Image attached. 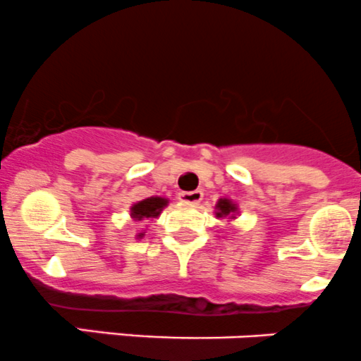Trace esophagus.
Masks as SVG:
<instances>
[{
    "label": "esophagus",
    "mask_w": 361,
    "mask_h": 361,
    "mask_svg": "<svg viewBox=\"0 0 361 361\" xmlns=\"http://www.w3.org/2000/svg\"><path fill=\"white\" fill-rule=\"evenodd\" d=\"M177 200H179L180 203H184V205H198V203L203 200V192L202 191L179 192Z\"/></svg>",
    "instance_id": "1"
}]
</instances>
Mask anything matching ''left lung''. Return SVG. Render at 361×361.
<instances>
[{"label":"left lung","mask_w":361,"mask_h":361,"mask_svg":"<svg viewBox=\"0 0 361 361\" xmlns=\"http://www.w3.org/2000/svg\"><path fill=\"white\" fill-rule=\"evenodd\" d=\"M236 205L235 203L231 202V200H228V198H221L217 202V205H215V215H217V217H235V214H236Z\"/></svg>","instance_id":"left-lung-1"}]
</instances>
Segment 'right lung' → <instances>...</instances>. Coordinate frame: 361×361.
Masks as SVG:
<instances>
[{
  "instance_id": "obj_1",
  "label": "right lung",
  "mask_w": 361,
  "mask_h": 361,
  "mask_svg": "<svg viewBox=\"0 0 361 361\" xmlns=\"http://www.w3.org/2000/svg\"><path fill=\"white\" fill-rule=\"evenodd\" d=\"M169 205V200L159 198V196H151V198L142 200V202L135 203L130 208V215H132L133 221H144V219L158 217L161 214V210ZM144 233H139L137 238H142Z\"/></svg>"
}]
</instances>
